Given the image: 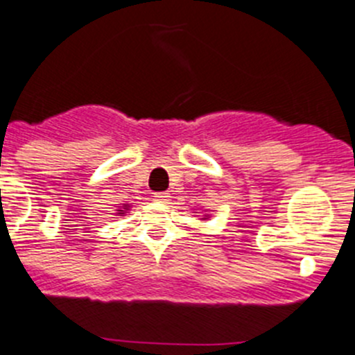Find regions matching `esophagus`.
<instances>
[{"label": "esophagus", "mask_w": 355, "mask_h": 355, "mask_svg": "<svg viewBox=\"0 0 355 355\" xmlns=\"http://www.w3.org/2000/svg\"><path fill=\"white\" fill-rule=\"evenodd\" d=\"M154 201L168 202L170 201V194H168V192H156V194H154Z\"/></svg>", "instance_id": "1"}]
</instances>
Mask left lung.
Returning <instances> with one entry per match:
<instances>
[{
    "label": "left lung",
    "mask_w": 355,
    "mask_h": 355,
    "mask_svg": "<svg viewBox=\"0 0 355 355\" xmlns=\"http://www.w3.org/2000/svg\"><path fill=\"white\" fill-rule=\"evenodd\" d=\"M205 216H208V215H205ZM202 220H205V218H202Z\"/></svg>",
    "instance_id": "obj_1"
}]
</instances>
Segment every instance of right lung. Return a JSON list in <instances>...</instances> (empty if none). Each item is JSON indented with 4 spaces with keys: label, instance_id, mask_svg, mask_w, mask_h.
<instances>
[{
    "label": "right lung",
    "instance_id": "obj_1",
    "mask_svg": "<svg viewBox=\"0 0 355 355\" xmlns=\"http://www.w3.org/2000/svg\"><path fill=\"white\" fill-rule=\"evenodd\" d=\"M128 209H130V205H123V208L116 209V215H118V216H125L126 213H128Z\"/></svg>",
    "mask_w": 355,
    "mask_h": 355
}]
</instances>
